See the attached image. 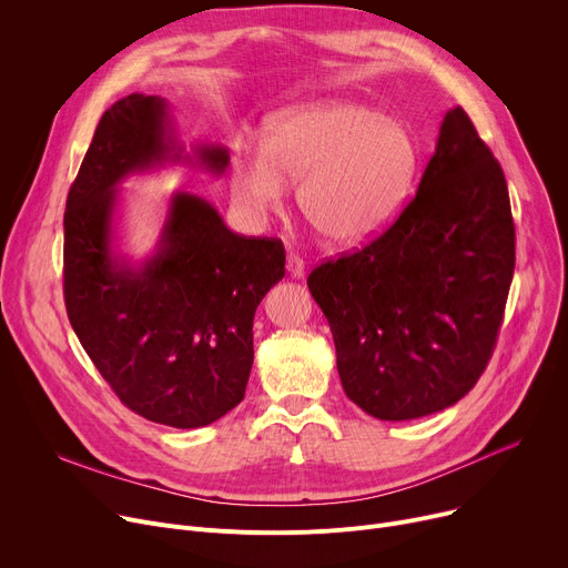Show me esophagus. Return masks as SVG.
Here are the masks:
<instances>
[{
    "instance_id": "obj_1",
    "label": "esophagus",
    "mask_w": 568,
    "mask_h": 568,
    "mask_svg": "<svg viewBox=\"0 0 568 568\" xmlns=\"http://www.w3.org/2000/svg\"><path fill=\"white\" fill-rule=\"evenodd\" d=\"M285 267H287V274L292 278H304V274H306V262H304V257H298L296 253H287Z\"/></svg>"
}]
</instances>
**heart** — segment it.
<instances>
[{
    "instance_id": "obj_1",
    "label": "heart",
    "mask_w": 568,
    "mask_h": 568,
    "mask_svg": "<svg viewBox=\"0 0 568 568\" xmlns=\"http://www.w3.org/2000/svg\"><path fill=\"white\" fill-rule=\"evenodd\" d=\"M420 145L399 119L354 102H313L267 119L262 148H237L231 192L253 219L278 212L290 182L298 207L333 248L379 240L404 212Z\"/></svg>"
}]
</instances>
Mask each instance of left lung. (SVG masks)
Segmentation results:
<instances>
[{
  "instance_id": "8db88e82",
  "label": "left lung",
  "mask_w": 568,
  "mask_h": 568,
  "mask_svg": "<svg viewBox=\"0 0 568 568\" xmlns=\"http://www.w3.org/2000/svg\"><path fill=\"white\" fill-rule=\"evenodd\" d=\"M514 260L505 173L468 113L449 109L399 219L308 276L347 397L390 423L457 404L494 352Z\"/></svg>"
}]
</instances>
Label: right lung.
Returning a JSON list of instances; mask_svg holds the SVG:
<instances>
[{
	"instance_id": "obj_1",
	"label": "right lung",
	"mask_w": 568,
	"mask_h": 568,
	"mask_svg": "<svg viewBox=\"0 0 568 568\" xmlns=\"http://www.w3.org/2000/svg\"><path fill=\"white\" fill-rule=\"evenodd\" d=\"M223 175L221 143L186 150L160 95L132 93L98 123L63 214L68 320L125 406L175 429L212 425L246 393L253 317L285 276L278 240L233 233L205 199L173 192L155 248L121 251V184L166 166Z\"/></svg>"
}]
</instances>
